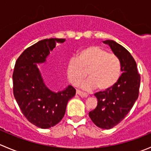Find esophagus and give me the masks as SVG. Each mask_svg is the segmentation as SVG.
Returning <instances> with one entry per match:
<instances>
[{
    "mask_svg": "<svg viewBox=\"0 0 151 151\" xmlns=\"http://www.w3.org/2000/svg\"><path fill=\"white\" fill-rule=\"evenodd\" d=\"M77 94H78L79 96H80L81 97H87L88 96V94L86 93L83 92V91H80V90H77Z\"/></svg>",
    "mask_w": 151,
    "mask_h": 151,
    "instance_id": "obj_1",
    "label": "esophagus"
}]
</instances>
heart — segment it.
Wrapping results in <instances>:
<instances>
[{"mask_svg":"<svg viewBox=\"0 0 151 151\" xmlns=\"http://www.w3.org/2000/svg\"><path fill=\"white\" fill-rule=\"evenodd\" d=\"M66 74L73 84L77 85L89 77L85 83L86 89L97 88L99 91L111 89L121 75V63L118 56L108 53L99 46H88L76 53L68 61Z\"/></svg>","mask_w":151,"mask_h":151,"instance_id":"b5f03b06","label":"heart"}]
</instances>
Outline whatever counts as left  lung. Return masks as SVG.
Instances as JSON below:
<instances>
[{"label":"left lung","instance_id":"1","mask_svg":"<svg viewBox=\"0 0 151 151\" xmlns=\"http://www.w3.org/2000/svg\"><path fill=\"white\" fill-rule=\"evenodd\" d=\"M121 63L122 74L119 80L111 89L95 94L98 104L89 112V117L96 126L109 129L121 122L134 104L139 96L140 75L137 63L129 51L112 40H106Z\"/></svg>","mask_w":151,"mask_h":151}]
</instances>
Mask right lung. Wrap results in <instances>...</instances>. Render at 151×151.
Here are the masks:
<instances>
[{"label":"right lung","mask_w":151,"mask_h":151,"mask_svg":"<svg viewBox=\"0 0 151 151\" xmlns=\"http://www.w3.org/2000/svg\"><path fill=\"white\" fill-rule=\"evenodd\" d=\"M65 39H46L27 48L16 61L13 76L14 96L25 118L37 127L49 129L63 118L68 101L76 93L68 85L55 93L44 82L39 65L46 62L57 43Z\"/></svg>","instance_id":"obj_1"}]
</instances>
